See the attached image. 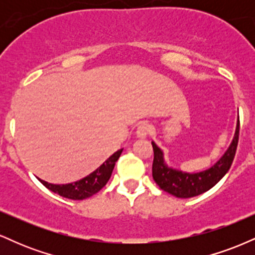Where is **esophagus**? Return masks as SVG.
I'll return each instance as SVG.
<instances>
[{"label":"esophagus","instance_id":"1","mask_svg":"<svg viewBox=\"0 0 255 255\" xmlns=\"http://www.w3.org/2000/svg\"><path fill=\"white\" fill-rule=\"evenodd\" d=\"M148 133H150V126L147 124H140L137 126L136 128V136L137 137H141V139H144L148 135Z\"/></svg>","mask_w":255,"mask_h":255}]
</instances>
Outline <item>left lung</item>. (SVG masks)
<instances>
[{
  "mask_svg": "<svg viewBox=\"0 0 255 255\" xmlns=\"http://www.w3.org/2000/svg\"><path fill=\"white\" fill-rule=\"evenodd\" d=\"M239 131L240 119L238 118L235 134L223 156L219 158L211 168L199 172H193V174L169 166L164 159V152L162 148L158 147L156 142L152 141L154 153L152 176H153L154 182L160 187V189L176 198L188 199L198 197L207 192L213 186H216L230 169L231 163L235 157L236 147H238Z\"/></svg>",
  "mask_w": 255,
  "mask_h": 255,
  "instance_id": "left-lung-1",
  "label": "left lung"
}]
</instances>
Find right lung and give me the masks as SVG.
<instances>
[{
  "instance_id": "obj_1",
  "label": "right lung",
  "mask_w": 255,
  "mask_h": 255,
  "mask_svg": "<svg viewBox=\"0 0 255 255\" xmlns=\"http://www.w3.org/2000/svg\"><path fill=\"white\" fill-rule=\"evenodd\" d=\"M122 151H124V148L116 151L115 153L111 154V156L105 160L103 164L96 169L95 171L91 172V174L87 175L86 177L81 178V180L79 181H75V182L73 183L54 184L46 182V181L44 180H40V178H38V180H39L46 188L50 189L51 192L57 193L61 197L72 199V200H84V199L92 197L93 194L98 193L105 184H107L111 174H113L114 166H115L116 162H118L120 156H121Z\"/></svg>"
}]
</instances>
